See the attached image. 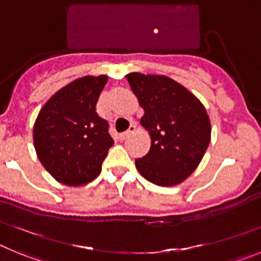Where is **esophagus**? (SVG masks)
Masks as SVG:
<instances>
[{
  "label": "esophagus",
  "mask_w": 261,
  "mask_h": 261,
  "mask_svg": "<svg viewBox=\"0 0 261 261\" xmlns=\"http://www.w3.org/2000/svg\"><path fill=\"white\" fill-rule=\"evenodd\" d=\"M136 129H137L136 124H132V125L129 126V129L126 130V132H124V133H121V135H120V140H125V138H128L129 136L133 135V133L136 132Z\"/></svg>",
  "instance_id": "obj_1"
}]
</instances>
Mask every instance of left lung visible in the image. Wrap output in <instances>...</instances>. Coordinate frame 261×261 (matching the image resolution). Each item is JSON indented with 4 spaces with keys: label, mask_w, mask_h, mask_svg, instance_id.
I'll return each mask as SVG.
<instances>
[{
    "label": "left lung",
    "mask_w": 261,
    "mask_h": 261,
    "mask_svg": "<svg viewBox=\"0 0 261 261\" xmlns=\"http://www.w3.org/2000/svg\"><path fill=\"white\" fill-rule=\"evenodd\" d=\"M130 89L144 108L141 125L150 135V150L136 167L150 183H183L201 162L211 142L212 126L204 105L172 78L129 73Z\"/></svg>",
    "instance_id": "left-lung-1"
}]
</instances>
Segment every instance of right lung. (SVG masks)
I'll use <instances>...</instances> for the list:
<instances>
[{
	"mask_svg": "<svg viewBox=\"0 0 261 261\" xmlns=\"http://www.w3.org/2000/svg\"><path fill=\"white\" fill-rule=\"evenodd\" d=\"M107 75L71 81L47 100L34 124V146L44 168L69 187L85 186L102 170L114 140L96 114Z\"/></svg>",
	"mask_w": 261,
	"mask_h": 261,
	"instance_id": "1",
	"label": "right lung"
}]
</instances>
